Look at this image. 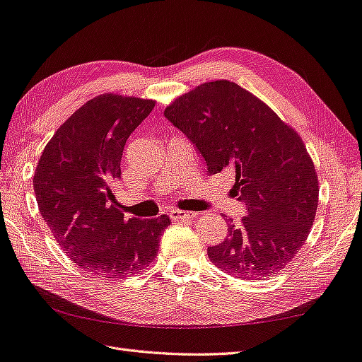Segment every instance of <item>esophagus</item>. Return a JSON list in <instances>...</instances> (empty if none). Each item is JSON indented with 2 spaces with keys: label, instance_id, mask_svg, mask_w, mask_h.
I'll return each mask as SVG.
<instances>
[{
  "label": "esophagus",
  "instance_id": "1",
  "mask_svg": "<svg viewBox=\"0 0 362 362\" xmlns=\"http://www.w3.org/2000/svg\"><path fill=\"white\" fill-rule=\"evenodd\" d=\"M170 216L173 221H180V219H192V217H196V213L182 211V209H171Z\"/></svg>",
  "mask_w": 362,
  "mask_h": 362
}]
</instances>
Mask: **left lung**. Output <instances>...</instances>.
<instances>
[{
	"label": "left lung",
	"instance_id": "left-lung-1",
	"mask_svg": "<svg viewBox=\"0 0 362 362\" xmlns=\"http://www.w3.org/2000/svg\"><path fill=\"white\" fill-rule=\"evenodd\" d=\"M165 117L199 149L209 174H234L231 194L247 205L242 223L208 247L209 260L242 279L284 270L308 238L319 196L315 165L298 132L228 80L177 97Z\"/></svg>",
	"mask_w": 362,
	"mask_h": 362
}]
</instances>
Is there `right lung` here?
<instances>
[{
  "mask_svg": "<svg viewBox=\"0 0 362 362\" xmlns=\"http://www.w3.org/2000/svg\"><path fill=\"white\" fill-rule=\"evenodd\" d=\"M154 100L102 94L89 100L49 140L35 175L37 204L58 245L85 272L126 277L157 256L168 216L126 219L112 194L123 148Z\"/></svg>",
  "mask_w": 362,
  "mask_h": 362,
  "instance_id": "right-lung-1",
  "label": "right lung"
}]
</instances>
